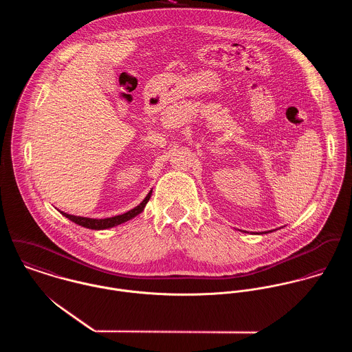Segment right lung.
<instances>
[{"label":"right lung","mask_w":352,"mask_h":352,"mask_svg":"<svg viewBox=\"0 0 352 352\" xmlns=\"http://www.w3.org/2000/svg\"><path fill=\"white\" fill-rule=\"evenodd\" d=\"M151 191L148 194V197L141 201L137 207H134L133 210L124 212V214H120V215H115V217H111V218H104V219H95V218H85V217H76V215H70V214H66L63 211L62 215H65L66 218H69L70 221H73L74 223L77 225H81L84 228H88V229H95V230H102V229H108V228H113L116 225H120L131 218H134L135 215H138L140 212L144 211L146 203L151 199Z\"/></svg>","instance_id":"add662e5"}]
</instances>
